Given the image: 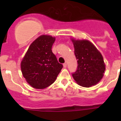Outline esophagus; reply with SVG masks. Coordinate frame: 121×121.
Returning <instances> with one entry per match:
<instances>
[{"label": "esophagus", "mask_w": 121, "mask_h": 121, "mask_svg": "<svg viewBox=\"0 0 121 121\" xmlns=\"http://www.w3.org/2000/svg\"><path fill=\"white\" fill-rule=\"evenodd\" d=\"M67 63H64V64H63V66H64V68H65V67H67Z\"/></svg>", "instance_id": "esophagus-1"}]
</instances>
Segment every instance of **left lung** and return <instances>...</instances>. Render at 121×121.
<instances>
[{
  "label": "left lung",
  "mask_w": 121,
  "mask_h": 121,
  "mask_svg": "<svg viewBox=\"0 0 121 121\" xmlns=\"http://www.w3.org/2000/svg\"><path fill=\"white\" fill-rule=\"evenodd\" d=\"M72 41L78 63L76 71L72 73L73 78L84 87L95 85L101 80L105 70L102 55L88 40Z\"/></svg>",
  "instance_id": "8db88e82"
}]
</instances>
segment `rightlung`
<instances>
[{"label": "right lung", "mask_w": 121, "mask_h": 121, "mask_svg": "<svg viewBox=\"0 0 121 121\" xmlns=\"http://www.w3.org/2000/svg\"><path fill=\"white\" fill-rule=\"evenodd\" d=\"M55 40L45 35L38 37L31 44L22 61L23 77L35 88L43 89L52 85L63 68L52 52Z\"/></svg>", "instance_id": "1"}]
</instances>
